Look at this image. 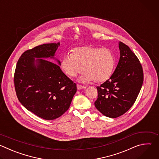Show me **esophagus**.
I'll use <instances>...</instances> for the list:
<instances>
[{
  "label": "esophagus",
  "mask_w": 159,
  "mask_h": 159,
  "mask_svg": "<svg viewBox=\"0 0 159 159\" xmlns=\"http://www.w3.org/2000/svg\"><path fill=\"white\" fill-rule=\"evenodd\" d=\"M77 89H78V90H81V89H85V86L80 85H79V84H77Z\"/></svg>",
  "instance_id": "esophagus-1"
}]
</instances>
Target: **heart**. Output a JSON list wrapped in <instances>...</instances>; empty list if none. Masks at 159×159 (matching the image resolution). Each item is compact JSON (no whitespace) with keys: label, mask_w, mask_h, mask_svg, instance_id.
I'll use <instances>...</instances> for the list:
<instances>
[{"label":"heart","mask_w":159,"mask_h":159,"mask_svg":"<svg viewBox=\"0 0 159 159\" xmlns=\"http://www.w3.org/2000/svg\"><path fill=\"white\" fill-rule=\"evenodd\" d=\"M115 65V57L109 48L87 45L75 48L72 53H66L62 58L60 66L69 77H74L82 70L79 81L96 83L107 80L112 75Z\"/></svg>","instance_id":"b5f03b06"}]
</instances>
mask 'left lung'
Wrapping results in <instances>:
<instances>
[{"label": "left lung", "instance_id": "obj_1", "mask_svg": "<svg viewBox=\"0 0 159 159\" xmlns=\"http://www.w3.org/2000/svg\"><path fill=\"white\" fill-rule=\"evenodd\" d=\"M120 58L116 69L105 82L97 87V109L107 117L115 118L128 111L140 91L143 72L137 57L120 41Z\"/></svg>", "mask_w": 159, "mask_h": 159}]
</instances>
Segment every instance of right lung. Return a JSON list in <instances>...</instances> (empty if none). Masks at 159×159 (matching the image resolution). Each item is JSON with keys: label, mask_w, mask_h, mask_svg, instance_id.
<instances>
[{"label": "right lung", "mask_w": 159, "mask_h": 159, "mask_svg": "<svg viewBox=\"0 0 159 159\" xmlns=\"http://www.w3.org/2000/svg\"><path fill=\"white\" fill-rule=\"evenodd\" d=\"M60 44H43L25 52L14 73L19 102L35 115L47 120H55L65 112L77 92L76 84L61 71L60 61L55 57ZM50 59H55L59 65L49 61Z\"/></svg>", "instance_id": "right-lung-1"}]
</instances>
